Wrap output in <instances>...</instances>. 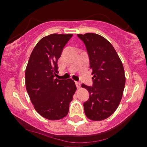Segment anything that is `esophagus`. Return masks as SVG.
<instances>
[{"label": "esophagus", "instance_id": "1", "mask_svg": "<svg viewBox=\"0 0 147 147\" xmlns=\"http://www.w3.org/2000/svg\"><path fill=\"white\" fill-rule=\"evenodd\" d=\"M75 84H76V86L77 88V89H79L81 86V84L78 82H75Z\"/></svg>", "mask_w": 147, "mask_h": 147}]
</instances>
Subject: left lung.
I'll return each mask as SVG.
<instances>
[{"label":"left lung","instance_id":"1","mask_svg":"<svg viewBox=\"0 0 147 147\" xmlns=\"http://www.w3.org/2000/svg\"><path fill=\"white\" fill-rule=\"evenodd\" d=\"M77 36L86 47L93 75L92 86L82 84L89 92L88 100L84 104V112L91 120H104L116 111L122 99L126 82L124 66L113 46L104 37L95 33Z\"/></svg>","mask_w":147,"mask_h":147}]
</instances>
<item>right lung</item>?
<instances>
[{
    "label": "right lung",
    "instance_id": "add662e5",
    "mask_svg": "<svg viewBox=\"0 0 147 147\" xmlns=\"http://www.w3.org/2000/svg\"><path fill=\"white\" fill-rule=\"evenodd\" d=\"M72 34H52L42 38L30 55L25 86L34 108L42 117L58 120L67 115L77 87L71 79L55 78L57 61Z\"/></svg>",
    "mask_w": 147,
    "mask_h": 147
}]
</instances>
